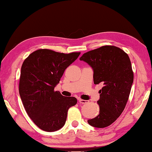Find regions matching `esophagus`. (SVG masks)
Returning <instances> with one entry per match:
<instances>
[{
  "mask_svg": "<svg viewBox=\"0 0 152 152\" xmlns=\"http://www.w3.org/2000/svg\"><path fill=\"white\" fill-rule=\"evenodd\" d=\"M79 102L81 103V104H86V103L88 102V101H87V100H83V99H79Z\"/></svg>",
  "mask_w": 152,
  "mask_h": 152,
  "instance_id": "34e87169",
  "label": "esophagus"
}]
</instances>
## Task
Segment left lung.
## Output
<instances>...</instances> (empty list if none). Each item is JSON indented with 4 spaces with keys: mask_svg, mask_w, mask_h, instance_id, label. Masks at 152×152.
<instances>
[{
    "mask_svg": "<svg viewBox=\"0 0 152 152\" xmlns=\"http://www.w3.org/2000/svg\"><path fill=\"white\" fill-rule=\"evenodd\" d=\"M80 60L92 67L94 83L103 85L97 101L99 114L87 122L96 128L107 127L121 116L129 98L134 81L129 57L121 48L104 45L85 53Z\"/></svg>",
    "mask_w": 152,
    "mask_h": 152,
    "instance_id": "left-lung-1",
    "label": "left lung"
}]
</instances>
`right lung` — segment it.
<instances>
[{
  "label": "right lung",
  "mask_w": 152,
  "mask_h": 152,
  "mask_svg": "<svg viewBox=\"0 0 152 152\" xmlns=\"http://www.w3.org/2000/svg\"><path fill=\"white\" fill-rule=\"evenodd\" d=\"M80 53L40 49L30 54L23 62L20 96L28 116L40 129L46 132L61 129L65 124L69 108L77 104L75 97L63 96L54 88Z\"/></svg>",
  "instance_id": "1"
}]
</instances>
